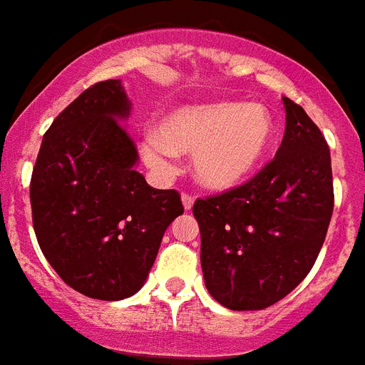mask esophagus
Wrapping results in <instances>:
<instances>
[{"mask_svg":"<svg viewBox=\"0 0 365 365\" xmlns=\"http://www.w3.org/2000/svg\"><path fill=\"white\" fill-rule=\"evenodd\" d=\"M182 205H185V209L190 210L192 207H194V195L192 194H182Z\"/></svg>","mask_w":365,"mask_h":365,"instance_id":"obj_1","label":"esophagus"}]
</instances>
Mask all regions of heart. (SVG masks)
Instances as JSON below:
<instances>
[{
    "label": "heart",
    "mask_w": 365,
    "mask_h": 365,
    "mask_svg": "<svg viewBox=\"0 0 365 365\" xmlns=\"http://www.w3.org/2000/svg\"><path fill=\"white\" fill-rule=\"evenodd\" d=\"M274 135L269 110L261 104L207 102L170 111L158 134L140 143L143 160L160 173L173 171L175 155L194 156V173L215 190L237 186L263 160Z\"/></svg>",
    "instance_id": "1"
}]
</instances>
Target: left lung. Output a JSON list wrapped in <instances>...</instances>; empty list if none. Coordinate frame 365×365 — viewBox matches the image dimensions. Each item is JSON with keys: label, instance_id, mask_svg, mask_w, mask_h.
<instances>
[{"label": "left lung", "instance_id": "left-lung-1", "mask_svg": "<svg viewBox=\"0 0 365 365\" xmlns=\"http://www.w3.org/2000/svg\"><path fill=\"white\" fill-rule=\"evenodd\" d=\"M278 153L244 185L200 197L201 269L215 300L237 312L269 308L315 264L334 210L330 149L319 126L285 96Z\"/></svg>", "mask_w": 365, "mask_h": 365}]
</instances>
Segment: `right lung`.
I'll return each instance as SVG.
<instances>
[{
	"label": "right lung",
	"mask_w": 365,
	"mask_h": 365,
	"mask_svg": "<svg viewBox=\"0 0 365 365\" xmlns=\"http://www.w3.org/2000/svg\"><path fill=\"white\" fill-rule=\"evenodd\" d=\"M121 80L98 81L48 128L33 168V230L59 278L78 293L123 300L145 284L168 225L185 212L177 190L134 170Z\"/></svg>",
	"instance_id": "add662e5"
}]
</instances>
